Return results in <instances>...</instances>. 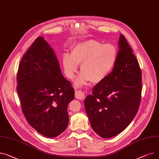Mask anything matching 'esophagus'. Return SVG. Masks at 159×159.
Masks as SVG:
<instances>
[{
    "mask_svg": "<svg viewBox=\"0 0 159 159\" xmlns=\"http://www.w3.org/2000/svg\"><path fill=\"white\" fill-rule=\"evenodd\" d=\"M75 97L79 100H84V98H85V94H84L81 91H75Z\"/></svg>",
    "mask_w": 159,
    "mask_h": 159,
    "instance_id": "1",
    "label": "esophagus"
}]
</instances>
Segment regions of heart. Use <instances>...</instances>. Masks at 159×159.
Listing matches in <instances>:
<instances>
[{
  "label": "heart",
  "instance_id": "obj_1",
  "mask_svg": "<svg viewBox=\"0 0 159 159\" xmlns=\"http://www.w3.org/2000/svg\"><path fill=\"white\" fill-rule=\"evenodd\" d=\"M118 59V50L112 44H104L95 39H88L73 47L71 54L62 56V64L66 75L73 79L81 64V74L75 85L80 87L89 81L102 82L113 70Z\"/></svg>",
  "mask_w": 159,
  "mask_h": 159
}]
</instances>
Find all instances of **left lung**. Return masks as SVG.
I'll use <instances>...</instances> for the list:
<instances>
[{"instance_id":"1","label":"left lung","mask_w":159,"mask_h":159,"mask_svg":"<svg viewBox=\"0 0 159 159\" xmlns=\"http://www.w3.org/2000/svg\"><path fill=\"white\" fill-rule=\"evenodd\" d=\"M118 59L109 75L94 86L84 105L93 130L107 139L123 132L138 111L141 70L125 38L120 34Z\"/></svg>"}]
</instances>
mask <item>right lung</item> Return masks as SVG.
I'll return each mask as SVG.
<instances>
[{
  "instance_id": "1",
  "label": "right lung",
  "mask_w": 159,
  "mask_h": 159,
  "mask_svg": "<svg viewBox=\"0 0 159 159\" xmlns=\"http://www.w3.org/2000/svg\"><path fill=\"white\" fill-rule=\"evenodd\" d=\"M17 83L22 109L32 127L47 137L64 132L69 121L68 105L75 91L43 37L36 39L21 60Z\"/></svg>"
}]
</instances>
